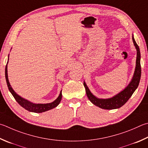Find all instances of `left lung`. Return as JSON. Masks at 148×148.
<instances>
[{
	"label": "left lung",
	"mask_w": 148,
	"mask_h": 148,
	"mask_svg": "<svg viewBox=\"0 0 148 148\" xmlns=\"http://www.w3.org/2000/svg\"><path fill=\"white\" fill-rule=\"evenodd\" d=\"M132 39L134 45H135L136 49V67L132 79H131L130 84L124 89L111 98L100 99L94 96L91 93L90 90L88 89L85 82H83V85H84L85 88L86 94H87L88 98L96 106H98L103 109H114L120 108V107L123 106L128 101L129 99L132 96L133 92L137 88L141 77L140 52L139 47L138 45L136 44L133 36H132Z\"/></svg>",
	"instance_id": "8db88e82"
}]
</instances>
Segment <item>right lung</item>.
<instances>
[{"label": "right lung", "mask_w": 148, "mask_h": 148, "mask_svg": "<svg viewBox=\"0 0 148 148\" xmlns=\"http://www.w3.org/2000/svg\"><path fill=\"white\" fill-rule=\"evenodd\" d=\"M8 60H9V56H8ZM7 64L6 65V69H5V77H6L8 87L9 90L10 91V92L12 93V95L15 99V100L18 102V103L19 104L21 107H23V108H25L26 110H27V111L29 112H37V113H40V112L47 111L48 110L55 108L56 107H57L58 105L60 104V101L61 100V98H62L61 90L58 98L53 102H52V103H34L31 101L26 100L25 98L21 97L20 96H18L17 94L13 90L12 87H11L10 85V83L8 80V77Z\"/></svg>", "instance_id": "1"}]
</instances>
